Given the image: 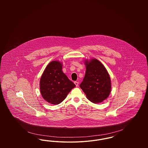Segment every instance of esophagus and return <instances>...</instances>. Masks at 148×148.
Listing matches in <instances>:
<instances>
[{
	"mask_svg": "<svg viewBox=\"0 0 148 148\" xmlns=\"http://www.w3.org/2000/svg\"><path fill=\"white\" fill-rule=\"evenodd\" d=\"M74 84L76 85V86H78L79 85V83L77 82H74Z\"/></svg>",
	"mask_w": 148,
	"mask_h": 148,
	"instance_id": "esophagus-1",
	"label": "esophagus"
}]
</instances>
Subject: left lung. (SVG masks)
Here are the masks:
<instances>
[{"instance_id":"8db88e82","label":"left lung","mask_w":148,"mask_h":148,"mask_svg":"<svg viewBox=\"0 0 148 148\" xmlns=\"http://www.w3.org/2000/svg\"><path fill=\"white\" fill-rule=\"evenodd\" d=\"M85 63V75L80 87L92 103H101L109 97L111 92L109 75L104 66L96 59Z\"/></svg>"}]
</instances>
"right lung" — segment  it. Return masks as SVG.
I'll list each match as a JSON object with an SVG mask.
<instances>
[{
  "label": "right lung",
  "instance_id": "add662e5",
  "mask_svg": "<svg viewBox=\"0 0 148 148\" xmlns=\"http://www.w3.org/2000/svg\"><path fill=\"white\" fill-rule=\"evenodd\" d=\"M75 86L62 71L59 62H51L42 73L40 81V90L42 98L51 104H59L66 98Z\"/></svg>",
  "mask_w": 148,
  "mask_h": 148
}]
</instances>
